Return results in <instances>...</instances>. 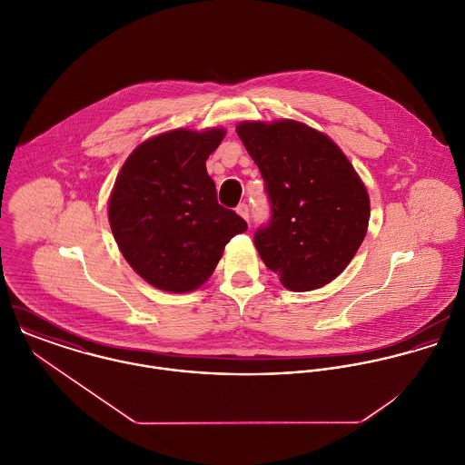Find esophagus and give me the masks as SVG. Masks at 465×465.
Wrapping results in <instances>:
<instances>
[{
	"mask_svg": "<svg viewBox=\"0 0 465 465\" xmlns=\"http://www.w3.org/2000/svg\"><path fill=\"white\" fill-rule=\"evenodd\" d=\"M236 213L243 218V220H247L249 222V216H251V213H249V205L243 202V203H240L238 207H236Z\"/></svg>",
	"mask_w": 465,
	"mask_h": 465,
	"instance_id": "obj_1",
	"label": "esophagus"
}]
</instances>
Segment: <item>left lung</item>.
<instances>
[{
  "instance_id": "1",
  "label": "left lung",
  "mask_w": 465,
  "mask_h": 465,
  "mask_svg": "<svg viewBox=\"0 0 465 465\" xmlns=\"http://www.w3.org/2000/svg\"><path fill=\"white\" fill-rule=\"evenodd\" d=\"M236 133L258 164L270 222L254 245L284 288L317 290L351 263L371 216L356 170L326 134L301 122H242Z\"/></svg>"
}]
</instances>
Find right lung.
Returning <instances> with one entry per match:
<instances>
[{"label": "right lung", "mask_w": 465, "mask_h": 465, "mask_svg": "<svg viewBox=\"0 0 465 465\" xmlns=\"http://www.w3.org/2000/svg\"><path fill=\"white\" fill-rule=\"evenodd\" d=\"M223 129H175L135 146L109 199L114 240L134 272L152 286L186 293L218 265L247 222L216 200L205 161Z\"/></svg>", "instance_id": "add662e5"}]
</instances>
